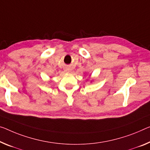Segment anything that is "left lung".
Returning <instances> with one entry per match:
<instances>
[{
    "instance_id": "left-lung-1",
    "label": "left lung",
    "mask_w": 150,
    "mask_h": 150,
    "mask_svg": "<svg viewBox=\"0 0 150 150\" xmlns=\"http://www.w3.org/2000/svg\"><path fill=\"white\" fill-rule=\"evenodd\" d=\"M91 82H92V80H91Z\"/></svg>"
}]
</instances>
